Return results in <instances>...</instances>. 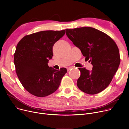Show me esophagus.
I'll use <instances>...</instances> for the list:
<instances>
[{"label":"esophagus","instance_id":"esophagus-1","mask_svg":"<svg viewBox=\"0 0 129 129\" xmlns=\"http://www.w3.org/2000/svg\"><path fill=\"white\" fill-rule=\"evenodd\" d=\"M74 68V67H73V66L68 67V68H67V71H70L71 69H72V68Z\"/></svg>","mask_w":129,"mask_h":129}]
</instances>
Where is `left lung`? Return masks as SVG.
Masks as SVG:
<instances>
[{
	"label": "left lung",
	"mask_w": 129,
	"mask_h": 129,
	"mask_svg": "<svg viewBox=\"0 0 129 129\" xmlns=\"http://www.w3.org/2000/svg\"><path fill=\"white\" fill-rule=\"evenodd\" d=\"M66 34L80 49L92 70L79 68L80 76L77 85L82 92L95 94L105 89L112 80L120 63L115 41L106 34L90 27L66 29Z\"/></svg>",
	"instance_id": "left-lung-1"
}]
</instances>
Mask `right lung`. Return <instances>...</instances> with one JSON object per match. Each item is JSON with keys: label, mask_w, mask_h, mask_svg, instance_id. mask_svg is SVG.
I'll return each instance as SVG.
<instances>
[{"label": "right lung", "mask_w": 129, "mask_h": 129, "mask_svg": "<svg viewBox=\"0 0 129 129\" xmlns=\"http://www.w3.org/2000/svg\"><path fill=\"white\" fill-rule=\"evenodd\" d=\"M65 30H44L25 36L18 42L14 54L15 72L24 88L32 95L45 97L54 93L67 73L48 65L53 56V47Z\"/></svg>", "instance_id": "right-lung-1"}]
</instances>
